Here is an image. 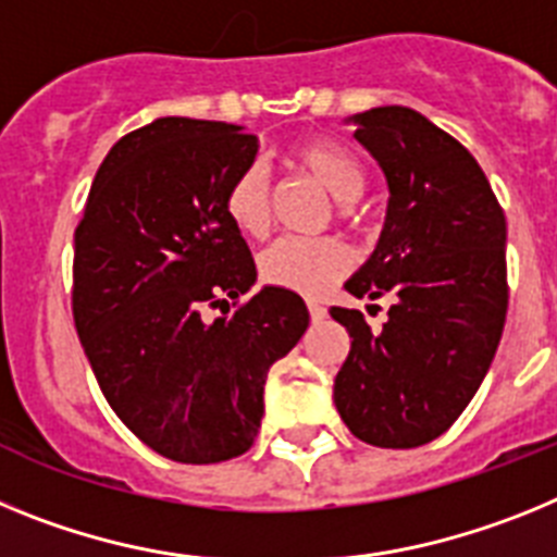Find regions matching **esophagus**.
I'll use <instances>...</instances> for the list:
<instances>
[{
  "label": "esophagus",
  "mask_w": 557,
  "mask_h": 557,
  "mask_svg": "<svg viewBox=\"0 0 557 557\" xmlns=\"http://www.w3.org/2000/svg\"><path fill=\"white\" fill-rule=\"evenodd\" d=\"M308 313H311L313 322H322V319L327 317L325 306H319V302H308Z\"/></svg>",
  "instance_id": "esophagus-1"
}]
</instances>
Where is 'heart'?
<instances>
[{
	"instance_id": "heart-1",
	"label": "heart",
	"mask_w": 557,
	"mask_h": 557,
	"mask_svg": "<svg viewBox=\"0 0 557 557\" xmlns=\"http://www.w3.org/2000/svg\"><path fill=\"white\" fill-rule=\"evenodd\" d=\"M292 164L325 187L336 201H356L367 178L356 157L333 143H302L292 151ZM226 215L244 235H263L269 226V178L251 164L226 190ZM350 269V251L336 238H280L260 255V277L288 292L319 297Z\"/></svg>"
}]
</instances>
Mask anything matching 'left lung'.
<instances>
[{"mask_svg":"<svg viewBox=\"0 0 557 557\" xmlns=\"http://www.w3.org/2000/svg\"><path fill=\"white\" fill-rule=\"evenodd\" d=\"M350 123L384 171L389 201L379 246L345 288L393 306L381 331L361 311L331 308L350 333L333 404L370 446L418 448L462 414L499 347L505 212L468 148L420 111L379 106Z\"/></svg>","mask_w":557,"mask_h":557,"instance_id":"1","label":"left lung"}]
</instances>
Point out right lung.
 <instances>
[{
	"label": "right lung",
	"mask_w": 557,
	"mask_h": 557,
	"mask_svg": "<svg viewBox=\"0 0 557 557\" xmlns=\"http://www.w3.org/2000/svg\"><path fill=\"white\" fill-rule=\"evenodd\" d=\"M258 157L240 125L159 117L100 164L75 230L72 317L109 406L187 466L249 451L269 367L308 327L302 297L263 285L226 190ZM207 307L225 311L212 323Z\"/></svg>",
	"instance_id": "1"
}]
</instances>
